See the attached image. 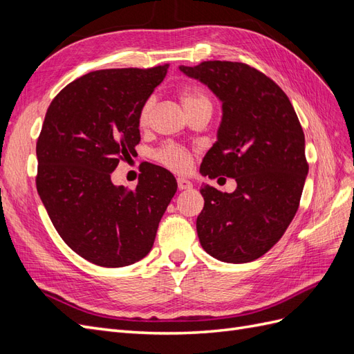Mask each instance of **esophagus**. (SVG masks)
Segmentation results:
<instances>
[{
	"label": "esophagus",
	"instance_id": "34e87169",
	"mask_svg": "<svg viewBox=\"0 0 354 354\" xmlns=\"http://www.w3.org/2000/svg\"><path fill=\"white\" fill-rule=\"evenodd\" d=\"M177 185H178L180 190H189V189L194 187V185H192V181H189L186 178H177Z\"/></svg>",
	"mask_w": 354,
	"mask_h": 354
}]
</instances>
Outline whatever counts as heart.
Instances as JSON below:
<instances>
[{"label":"heart","mask_w":354,"mask_h":354,"mask_svg":"<svg viewBox=\"0 0 354 354\" xmlns=\"http://www.w3.org/2000/svg\"><path fill=\"white\" fill-rule=\"evenodd\" d=\"M180 100L183 103L185 109L187 111L189 115L195 113L198 111H209V112L212 111V102L209 99L208 93L194 84L185 85V87L180 90ZM153 106H155V97H149L142 104L140 112H138V118H137L138 127L146 128L149 122H151ZM153 158L160 165H164L165 168L180 174L187 173L192 167V152L189 149L178 146L176 143H165L164 146H160L153 152Z\"/></svg>","instance_id":"1"}]
</instances>
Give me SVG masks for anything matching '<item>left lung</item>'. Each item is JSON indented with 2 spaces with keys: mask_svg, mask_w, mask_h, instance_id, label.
Returning a JSON list of instances; mask_svg holds the SVG:
<instances>
[{
  "mask_svg": "<svg viewBox=\"0 0 354 354\" xmlns=\"http://www.w3.org/2000/svg\"><path fill=\"white\" fill-rule=\"evenodd\" d=\"M180 71L223 103L217 142L201 173L238 185L233 194L201 187L199 242L220 261H254L282 238L298 209L308 173L301 124L279 85L245 63L209 60Z\"/></svg>",
  "mask_w": 354,
  "mask_h": 354,
  "instance_id": "8db88e82",
  "label": "left lung"
}]
</instances>
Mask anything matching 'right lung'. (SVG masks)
Here are the masks:
<instances>
[{
	"label": "right lung",
	"mask_w": 354,
	"mask_h": 354,
	"mask_svg": "<svg viewBox=\"0 0 354 354\" xmlns=\"http://www.w3.org/2000/svg\"><path fill=\"white\" fill-rule=\"evenodd\" d=\"M168 66L90 72L47 109L37 142L38 195L60 238L93 264L115 269L146 257L177 192L174 176L153 164L133 190L111 180L136 152L138 112Z\"/></svg>",
	"instance_id": "right-lung-1"
}]
</instances>
